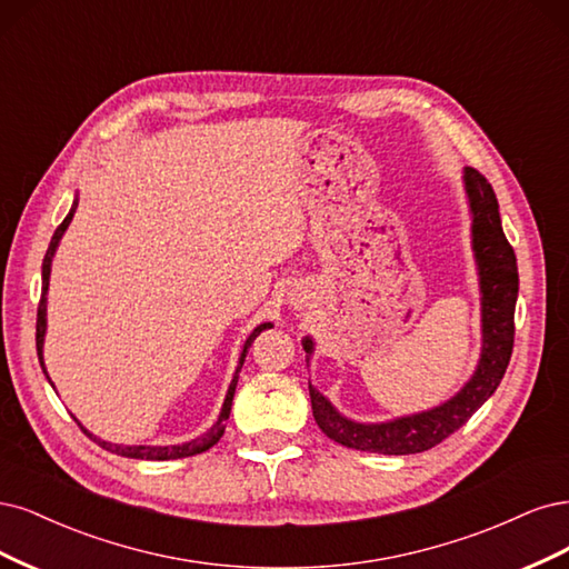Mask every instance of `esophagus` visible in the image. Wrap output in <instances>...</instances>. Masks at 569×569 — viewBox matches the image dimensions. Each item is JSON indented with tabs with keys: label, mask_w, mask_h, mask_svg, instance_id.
I'll return each instance as SVG.
<instances>
[{
	"label": "esophagus",
	"mask_w": 569,
	"mask_h": 569,
	"mask_svg": "<svg viewBox=\"0 0 569 569\" xmlns=\"http://www.w3.org/2000/svg\"><path fill=\"white\" fill-rule=\"evenodd\" d=\"M298 296H300V292H298ZM300 302H305V300H300V298H292V305H300Z\"/></svg>",
	"instance_id": "esophagus-1"
}]
</instances>
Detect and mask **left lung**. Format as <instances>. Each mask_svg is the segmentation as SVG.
<instances>
[{"mask_svg": "<svg viewBox=\"0 0 569 569\" xmlns=\"http://www.w3.org/2000/svg\"><path fill=\"white\" fill-rule=\"evenodd\" d=\"M463 189L470 208L472 252L480 277V305H482V352L478 369L468 382L445 405L428 411L399 416L382 423H359L342 416L328 397H323L309 382L311 413L317 426L333 442L369 453L407 456L428 451L456 432L466 420L478 411L485 401L497 392L512 355V336H516V302H518V262L516 252L506 241L501 227L499 200L489 181L472 168H463ZM307 363L315 355V340L302 338Z\"/></svg>", "mask_w": 569, "mask_h": 569, "instance_id": "1", "label": "left lung"}]
</instances>
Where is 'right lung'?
Returning a JSON list of instances; mask_svg holds the SVG:
<instances>
[{"label":"right lung","mask_w":569,"mask_h":569,"mask_svg":"<svg viewBox=\"0 0 569 569\" xmlns=\"http://www.w3.org/2000/svg\"><path fill=\"white\" fill-rule=\"evenodd\" d=\"M76 210H78V198L72 200L70 212L66 214V219L59 224V229L53 231L51 243H49L47 254H44V262H42V298H40V307H38V336H34V340H38V357H40L44 376H47V366H44L47 290H49V277H51V260H53V254H57V248H59V243H61V238H63L68 224L72 222V214H76ZM264 328H271V323H269V321H267V323H260V326L254 328V331L246 338L241 357H238V366H236V371H233V378H231V382H229V390H227V397H224L222 411H219V416H217V420L212 423V428H210L208 432L200 435V437L189 439V442H181V445H164V447H158V445H156V447H153V445H116V442H106V439H101V437H97V435H91L87 428H82V423H80V428H82L91 439H94V442H97L99 447H103L106 451L118 453V456H127V458H141V461H172V458H187V456H196V453L208 451V449L214 447V445L219 442V439H222V435H224L227 418H229V413H231V401H233V392H236L238 373H241V369H243L248 347L252 345L254 338H258V336L264 331ZM47 378H49V376H47ZM49 382H51V380H49ZM51 385H53V382H51Z\"/></svg>","instance_id":"right-lung-1"}]
</instances>
